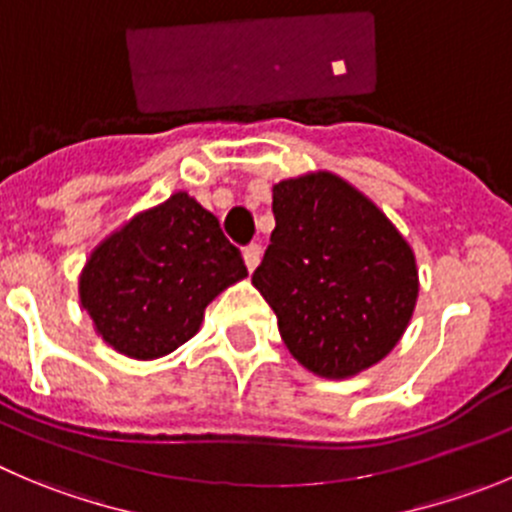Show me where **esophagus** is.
Masks as SVG:
<instances>
[{"instance_id": "1", "label": "esophagus", "mask_w": 512, "mask_h": 512, "mask_svg": "<svg viewBox=\"0 0 512 512\" xmlns=\"http://www.w3.org/2000/svg\"><path fill=\"white\" fill-rule=\"evenodd\" d=\"M261 253H264V251H261L259 243H248V246L243 248V261H246L248 271H253V269H256V266H259Z\"/></svg>"}]
</instances>
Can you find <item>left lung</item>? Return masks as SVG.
<instances>
[{
	"label": "left lung",
	"mask_w": 512,
	"mask_h": 512,
	"mask_svg": "<svg viewBox=\"0 0 512 512\" xmlns=\"http://www.w3.org/2000/svg\"><path fill=\"white\" fill-rule=\"evenodd\" d=\"M271 243L253 271L289 352L344 379L392 352L417 301L415 253L369 198L332 173L274 186Z\"/></svg>",
	"instance_id": "1"
}]
</instances>
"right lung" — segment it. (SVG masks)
I'll return each instance as SVG.
<instances>
[{"label":"right lung","instance_id":"right-lung-1","mask_svg":"<svg viewBox=\"0 0 512 512\" xmlns=\"http://www.w3.org/2000/svg\"><path fill=\"white\" fill-rule=\"evenodd\" d=\"M246 274L218 218L175 193L95 248L80 299L110 347L155 359L188 342L213 296Z\"/></svg>","mask_w":512,"mask_h":512}]
</instances>
